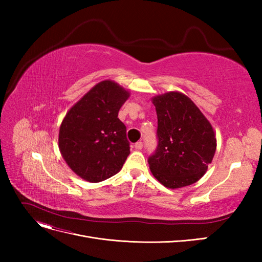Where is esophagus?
<instances>
[{
  "label": "esophagus",
  "mask_w": 262,
  "mask_h": 262,
  "mask_svg": "<svg viewBox=\"0 0 262 262\" xmlns=\"http://www.w3.org/2000/svg\"><path fill=\"white\" fill-rule=\"evenodd\" d=\"M134 147H136L137 149H142V148H143V143H142V142L141 141H139V142H137V143L136 144H134Z\"/></svg>",
  "instance_id": "obj_1"
}]
</instances>
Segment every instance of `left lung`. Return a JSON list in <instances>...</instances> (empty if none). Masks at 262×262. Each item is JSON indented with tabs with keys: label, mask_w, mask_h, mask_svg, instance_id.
<instances>
[{
	"label": "left lung",
	"mask_w": 262,
	"mask_h": 262,
	"mask_svg": "<svg viewBox=\"0 0 262 262\" xmlns=\"http://www.w3.org/2000/svg\"><path fill=\"white\" fill-rule=\"evenodd\" d=\"M157 114V147L148 157L153 176L165 187L192 185L208 169L216 149L211 123L186 95L169 92L152 99Z\"/></svg>",
	"instance_id": "8db88e82"
}]
</instances>
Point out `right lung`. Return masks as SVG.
Listing matches in <instances>:
<instances>
[{"mask_svg":"<svg viewBox=\"0 0 262 262\" xmlns=\"http://www.w3.org/2000/svg\"><path fill=\"white\" fill-rule=\"evenodd\" d=\"M129 96L120 85L102 81L66 115L59 131V148L77 176L99 182L122 168L130 143L118 113Z\"/></svg>","mask_w":262,"mask_h":262,"instance_id":"add662e5","label":"right lung"}]
</instances>
